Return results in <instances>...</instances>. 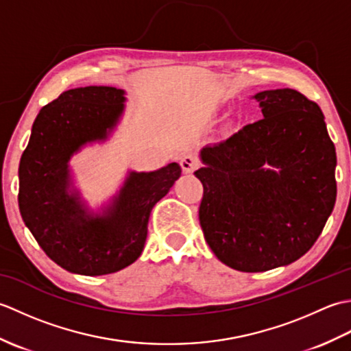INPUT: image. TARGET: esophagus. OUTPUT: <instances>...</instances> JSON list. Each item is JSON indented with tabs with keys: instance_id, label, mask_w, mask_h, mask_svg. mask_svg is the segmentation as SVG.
Returning <instances> with one entry per match:
<instances>
[{
	"instance_id": "34e87169",
	"label": "esophagus",
	"mask_w": 351,
	"mask_h": 351,
	"mask_svg": "<svg viewBox=\"0 0 351 351\" xmlns=\"http://www.w3.org/2000/svg\"><path fill=\"white\" fill-rule=\"evenodd\" d=\"M199 166H200L199 158H196V156L193 155H185L181 160V167L185 173H193V171H195Z\"/></svg>"
}]
</instances>
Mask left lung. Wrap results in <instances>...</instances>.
I'll use <instances>...</instances> for the list:
<instances>
[{
  "mask_svg": "<svg viewBox=\"0 0 351 351\" xmlns=\"http://www.w3.org/2000/svg\"><path fill=\"white\" fill-rule=\"evenodd\" d=\"M255 99L264 117L204 147L205 167L195 173L204 185L199 221L208 245L245 273L303 256L337 200V152L318 104L293 88Z\"/></svg>",
  "mask_w": 351,
  "mask_h": 351,
  "instance_id": "left-lung-1",
  "label": "left lung"
}]
</instances>
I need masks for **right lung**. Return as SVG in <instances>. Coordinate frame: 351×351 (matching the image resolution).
<instances>
[{
    "label": "right lung",
    "instance_id": "obj_1",
    "mask_svg": "<svg viewBox=\"0 0 351 351\" xmlns=\"http://www.w3.org/2000/svg\"><path fill=\"white\" fill-rule=\"evenodd\" d=\"M123 92L107 86L71 88L47 104L33 123L19 162L22 220L42 250L64 270L84 276L116 273L145 247L154 205L181 176L176 162L132 173L106 217L86 215L68 195V161L87 141L102 140L123 110Z\"/></svg>",
    "mask_w": 351,
    "mask_h": 351
}]
</instances>
